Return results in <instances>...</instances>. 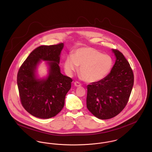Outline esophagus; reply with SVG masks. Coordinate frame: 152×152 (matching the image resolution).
<instances>
[{"mask_svg": "<svg viewBox=\"0 0 152 152\" xmlns=\"http://www.w3.org/2000/svg\"><path fill=\"white\" fill-rule=\"evenodd\" d=\"M74 86H75V87H81V84L80 83H78V82H75L74 83Z\"/></svg>", "mask_w": 152, "mask_h": 152, "instance_id": "obj_1", "label": "esophagus"}]
</instances>
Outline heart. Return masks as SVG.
Returning <instances> with one entry per match:
<instances>
[{"instance_id": "1", "label": "heart", "mask_w": 152, "mask_h": 152, "mask_svg": "<svg viewBox=\"0 0 152 152\" xmlns=\"http://www.w3.org/2000/svg\"><path fill=\"white\" fill-rule=\"evenodd\" d=\"M113 65L111 57L102 54L92 47H81L76 49L72 55L68 56L64 63L67 75L71 77L80 67V73L87 83H95L105 78Z\"/></svg>"}]
</instances>
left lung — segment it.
I'll list each match as a JSON object with an SVG mask.
<instances>
[{
	"label": "left lung",
	"instance_id": "obj_1",
	"mask_svg": "<svg viewBox=\"0 0 152 152\" xmlns=\"http://www.w3.org/2000/svg\"><path fill=\"white\" fill-rule=\"evenodd\" d=\"M115 63L103 80L87 86V107L96 118L108 119L118 115L126 105L133 86L130 64L122 53L112 49Z\"/></svg>",
	"mask_w": 152,
	"mask_h": 152
}]
</instances>
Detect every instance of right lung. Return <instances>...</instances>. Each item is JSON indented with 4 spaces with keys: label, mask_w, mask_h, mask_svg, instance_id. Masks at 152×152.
<instances>
[{
    "label": "right lung",
    "mask_w": 152,
    "mask_h": 152,
    "mask_svg": "<svg viewBox=\"0 0 152 152\" xmlns=\"http://www.w3.org/2000/svg\"><path fill=\"white\" fill-rule=\"evenodd\" d=\"M63 47L64 43L37 47L19 70L17 83L22 105L36 118L54 117L64 107L72 80L61 73L59 64ZM42 61H46L48 74L39 78L37 68Z\"/></svg>",
    "instance_id": "right-lung-1"
}]
</instances>
